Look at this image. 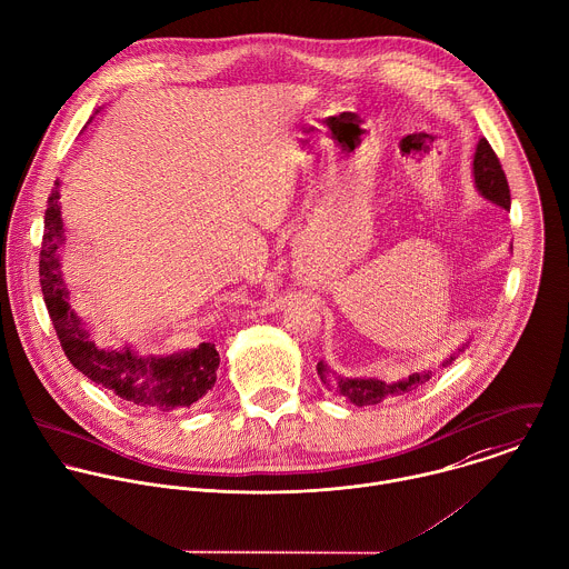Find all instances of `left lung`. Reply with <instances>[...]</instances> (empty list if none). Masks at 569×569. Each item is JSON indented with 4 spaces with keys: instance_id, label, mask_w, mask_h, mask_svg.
<instances>
[{
    "instance_id": "left-lung-1",
    "label": "left lung",
    "mask_w": 569,
    "mask_h": 569,
    "mask_svg": "<svg viewBox=\"0 0 569 569\" xmlns=\"http://www.w3.org/2000/svg\"><path fill=\"white\" fill-rule=\"evenodd\" d=\"M475 183H477L479 192L486 199H490L497 206H503L506 210H510L508 177L501 168V161H499L497 152L492 150V146L488 143L486 137L479 139V146H477V152H475ZM450 361H452V357H450ZM317 375L321 377L326 388L339 392L341 397H346L355 406L381 403L386 397H397V395L412 392V390L421 388L426 381L432 379V370L410 375L408 379L397 381V383H386V381H379V379H343V377H337L335 372H330V368L323 361L317 363Z\"/></svg>"
}]
</instances>
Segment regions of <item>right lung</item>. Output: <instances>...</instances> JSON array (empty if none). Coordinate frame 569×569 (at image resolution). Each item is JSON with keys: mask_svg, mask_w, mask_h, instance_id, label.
Wrapping results in <instances>:
<instances>
[{"mask_svg": "<svg viewBox=\"0 0 569 569\" xmlns=\"http://www.w3.org/2000/svg\"><path fill=\"white\" fill-rule=\"evenodd\" d=\"M57 199L59 181H54L43 217L39 283L63 355L83 377L132 406L159 412L190 408L217 381L219 352L214 343H199L194 350L170 357H141L128 348H97L74 310H70L61 279L57 248L63 241V223Z\"/></svg>", "mask_w": 569, "mask_h": 569, "instance_id": "1", "label": "right lung"}]
</instances>
